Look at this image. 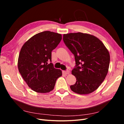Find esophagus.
<instances>
[{"mask_svg": "<svg viewBox=\"0 0 124 124\" xmlns=\"http://www.w3.org/2000/svg\"><path fill=\"white\" fill-rule=\"evenodd\" d=\"M63 73H64L65 74H66V75H67V74H69L70 73V71H69V70H67V71H64L63 72Z\"/></svg>", "mask_w": 124, "mask_h": 124, "instance_id": "obj_1", "label": "esophagus"}]
</instances>
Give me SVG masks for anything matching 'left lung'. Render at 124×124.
<instances>
[{
	"label": "left lung",
	"instance_id": "obj_1",
	"mask_svg": "<svg viewBox=\"0 0 124 124\" xmlns=\"http://www.w3.org/2000/svg\"><path fill=\"white\" fill-rule=\"evenodd\" d=\"M63 40L76 61V66L71 72L77 81L70 86L71 89L80 95L94 92L108 72L110 56L108 49L98 38L88 33L63 34Z\"/></svg>",
	"mask_w": 124,
	"mask_h": 124
}]
</instances>
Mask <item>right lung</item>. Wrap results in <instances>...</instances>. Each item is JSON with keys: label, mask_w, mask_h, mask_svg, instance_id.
Listing matches in <instances>:
<instances>
[{"label": "right lung", "mask_w": 124, "mask_h": 124, "mask_svg": "<svg viewBox=\"0 0 124 124\" xmlns=\"http://www.w3.org/2000/svg\"><path fill=\"white\" fill-rule=\"evenodd\" d=\"M62 39L60 33L45 31L31 37L22 46L18 58V71L28 86L39 93L53 90L57 78L62 76L61 70L54 68L52 51Z\"/></svg>", "instance_id": "obj_1"}]
</instances>
